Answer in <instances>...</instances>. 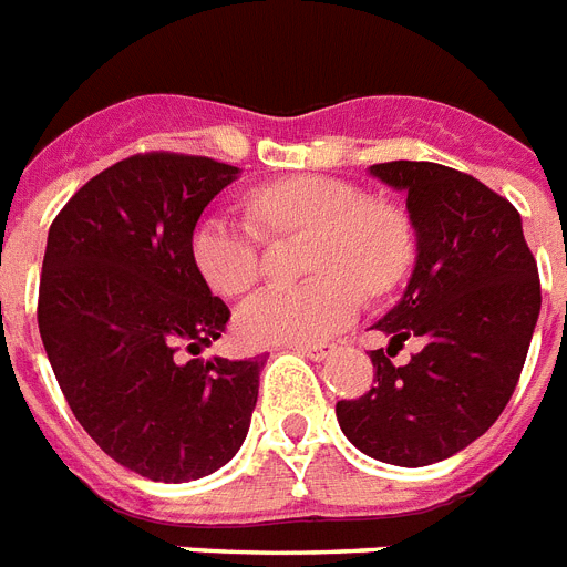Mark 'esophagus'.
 I'll return each mask as SVG.
<instances>
[{
    "label": "esophagus",
    "instance_id": "obj_1",
    "mask_svg": "<svg viewBox=\"0 0 567 567\" xmlns=\"http://www.w3.org/2000/svg\"><path fill=\"white\" fill-rule=\"evenodd\" d=\"M292 350H298L301 357L312 359V362H321V359L330 357V348H327V344H301V348H292Z\"/></svg>",
    "mask_w": 567,
    "mask_h": 567
}]
</instances>
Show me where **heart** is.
I'll list each match as a JSON object with an SVG mask.
<instances>
[{
	"label": "heart",
	"instance_id": "1",
	"mask_svg": "<svg viewBox=\"0 0 567 567\" xmlns=\"http://www.w3.org/2000/svg\"><path fill=\"white\" fill-rule=\"evenodd\" d=\"M251 217L272 234L312 231L307 272L298 287H269L237 312V333L249 344H318L357 318L362 289L385 295L405 278L414 237L405 214L368 199L362 188L333 176H292L251 190ZM196 272L223 298L249 292L264 251L255 226L208 214L190 234Z\"/></svg>",
	"mask_w": 567,
	"mask_h": 567
}]
</instances>
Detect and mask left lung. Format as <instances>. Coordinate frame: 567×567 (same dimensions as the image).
Wrapping results in <instances>:
<instances>
[{
    "instance_id": "1",
    "label": "left lung",
    "mask_w": 567,
    "mask_h": 567,
    "mask_svg": "<svg viewBox=\"0 0 567 567\" xmlns=\"http://www.w3.org/2000/svg\"><path fill=\"white\" fill-rule=\"evenodd\" d=\"M371 173L409 194L417 266L377 324L391 344L371 350V391L336 402V417L364 455L429 466L478 441L516 391L542 307L539 269L518 210L470 173L434 162ZM411 334L424 350L394 365Z\"/></svg>"
}]
</instances>
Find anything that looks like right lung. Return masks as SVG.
I'll list each match as a JSON object with an SVG mask.
<instances>
[{"instance_id":"right-lung-1","label":"right lung","mask_w":567,"mask_h":567,"mask_svg":"<svg viewBox=\"0 0 567 567\" xmlns=\"http://www.w3.org/2000/svg\"><path fill=\"white\" fill-rule=\"evenodd\" d=\"M237 167L135 153L83 185L49 228L37 324L69 409L150 481L205 478L246 441L264 357L199 359L231 310L190 257L205 205Z\"/></svg>"}]
</instances>
